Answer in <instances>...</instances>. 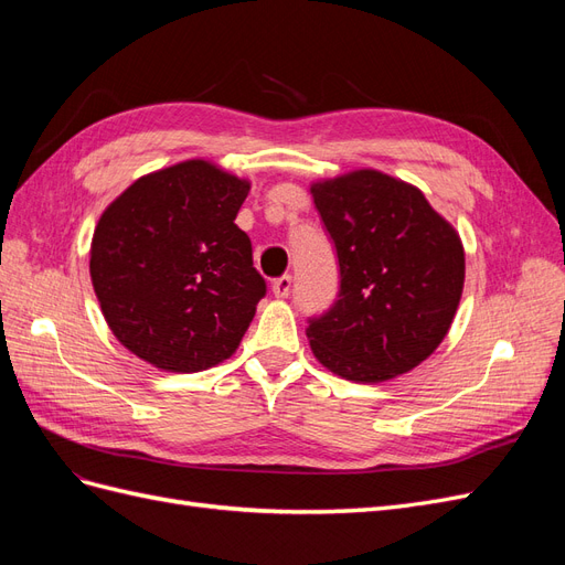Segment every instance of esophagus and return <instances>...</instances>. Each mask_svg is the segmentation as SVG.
<instances>
[{
  "label": "esophagus",
  "instance_id": "esophagus-1",
  "mask_svg": "<svg viewBox=\"0 0 565 565\" xmlns=\"http://www.w3.org/2000/svg\"><path fill=\"white\" fill-rule=\"evenodd\" d=\"M270 289H273V295H276V297H287L289 289H292V276L285 273V276H280L278 280H273Z\"/></svg>",
  "mask_w": 565,
  "mask_h": 565
}]
</instances>
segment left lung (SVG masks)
I'll list each match as a JSON object with an SVG mask.
<instances>
[{
    "instance_id": "left-lung-1",
    "label": "left lung",
    "mask_w": 565,
    "mask_h": 565,
    "mask_svg": "<svg viewBox=\"0 0 565 565\" xmlns=\"http://www.w3.org/2000/svg\"><path fill=\"white\" fill-rule=\"evenodd\" d=\"M341 285L306 328L318 363L380 384L415 370L446 339L465 289V247L417 185L377 169L311 183Z\"/></svg>"
}]
</instances>
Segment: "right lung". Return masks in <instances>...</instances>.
<instances>
[{"mask_svg":"<svg viewBox=\"0 0 565 565\" xmlns=\"http://www.w3.org/2000/svg\"><path fill=\"white\" fill-rule=\"evenodd\" d=\"M249 181L212 160L136 179L100 214L89 249L96 299L119 344L164 372L231 358L266 282L235 226Z\"/></svg>","mask_w":565,"mask_h":565,"instance_id":"add662e5","label":"right lung"}]
</instances>
